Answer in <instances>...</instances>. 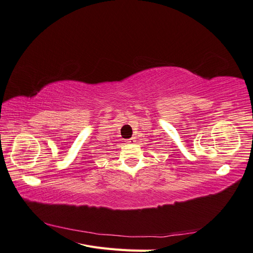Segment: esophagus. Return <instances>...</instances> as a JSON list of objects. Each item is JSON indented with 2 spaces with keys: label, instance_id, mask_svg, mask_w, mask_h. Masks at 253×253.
I'll list each match as a JSON object with an SVG mask.
<instances>
[{
  "label": "esophagus",
  "instance_id": "34e87169",
  "mask_svg": "<svg viewBox=\"0 0 253 253\" xmlns=\"http://www.w3.org/2000/svg\"><path fill=\"white\" fill-rule=\"evenodd\" d=\"M135 142V138H129L126 139V143H134Z\"/></svg>",
  "mask_w": 253,
  "mask_h": 253
}]
</instances>
